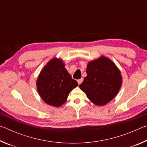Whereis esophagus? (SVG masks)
Returning a JSON list of instances; mask_svg holds the SVG:
<instances>
[{
  "label": "esophagus",
  "mask_w": 147,
  "mask_h": 147,
  "mask_svg": "<svg viewBox=\"0 0 147 147\" xmlns=\"http://www.w3.org/2000/svg\"><path fill=\"white\" fill-rule=\"evenodd\" d=\"M82 81H83V78H80V79H79V80H77V82H78V83L79 85H80V84L82 82Z\"/></svg>",
  "instance_id": "1"
}]
</instances>
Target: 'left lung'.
Segmentation results:
<instances>
[{"label":"left lung","mask_w":147,"mask_h":147,"mask_svg":"<svg viewBox=\"0 0 147 147\" xmlns=\"http://www.w3.org/2000/svg\"><path fill=\"white\" fill-rule=\"evenodd\" d=\"M86 73L79 87L93 104L105 105L118 93L123 82L122 76L111 59L102 56L89 61Z\"/></svg>","instance_id":"left-lung-1"}]
</instances>
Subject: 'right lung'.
I'll return each instance as SVG.
<instances>
[{"mask_svg": "<svg viewBox=\"0 0 147 147\" xmlns=\"http://www.w3.org/2000/svg\"><path fill=\"white\" fill-rule=\"evenodd\" d=\"M78 86L65 68L59 58H53L47 63L37 80V89L45 102L59 107L65 102L69 94Z\"/></svg>", "mask_w": 147, "mask_h": 147, "instance_id": "right-lung-1", "label": "right lung"}]
</instances>
